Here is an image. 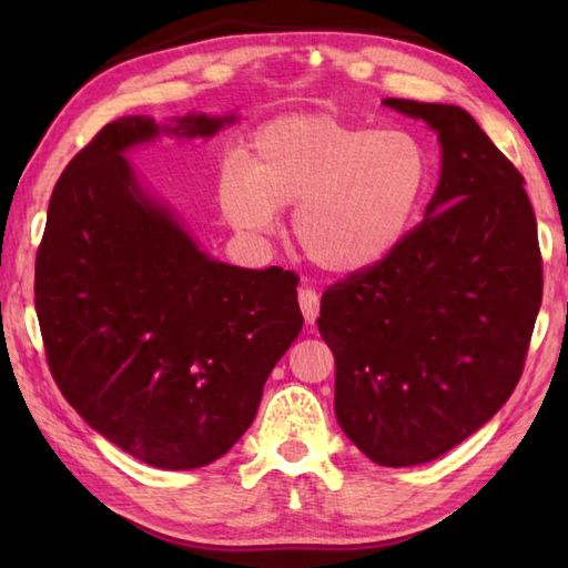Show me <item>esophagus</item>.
Instances as JSON below:
<instances>
[{
	"instance_id": "34e87169",
	"label": "esophagus",
	"mask_w": 568,
	"mask_h": 568,
	"mask_svg": "<svg viewBox=\"0 0 568 568\" xmlns=\"http://www.w3.org/2000/svg\"><path fill=\"white\" fill-rule=\"evenodd\" d=\"M297 297H300V307H303L305 322L315 324V320L320 317V295H317V291H312V287H303Z\"/></svg>"
}]
</instances>
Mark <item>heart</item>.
I'll use <instances>...</instances> for the list:
<instances>
[{
    "label": "heart",
    "mask_w": 568,
    "mask_h": 568,
    "mask_svg": "<svg viewBox=\"0 0 568 568\" xmlns=\"http://www.w3.org/2000/svg\"><path fill=\"white\" fill-rule=\"evenodd\" d=\"M429 185V153L413 131L376 129L336 114L273 119L248 159L224 165L216 202L226 222L268 234L295 209L305 256L332 273H358L403 244Z\"/></svg>",
    "instance_id": "b5f03b06"
}]
</instances>
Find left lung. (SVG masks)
I'll return each instance as SVG.
<instances>
[{
  "instance_id": "1",
  "label": "left lung",
  "mask_w": 568,
  "mask_h": 568,
  "mask_svg": "<svg viewBox=\"0 0 568 568\" xmlns=\"http://www.w3.org/2000/svg\"><path fill=\"white\" fill-rule=\"evenodd\" d=\"M425 119L442 178L403 244L322 293L339 427L381 466L425 464L498 413L523 376L541 305L525 178L462 106L383 102Z\"/></svg>"
}]
</instances>
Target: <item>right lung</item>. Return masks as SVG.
<instances>
[{
	"instance_id": "add662e5",
	"label": "right lung",
	"mask_w": 568,
	"mask_h": 568,
	"mask_svg": "<svg viewBox=\"0 0 568 568\" xmlns=\"http://www.w3.org/2000/svg\"><path fill=\"white\" fill-rule=\"evenodd\" d=\"M229 122L102 126L58 178L36 251V315L55 385L92 429L155 468H200L232 449L305 322L295 273L204 256L124 159L161 131L212 136Z\"/></svg>"
}]
</instances>
